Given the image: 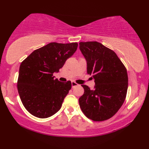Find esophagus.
I'll return each instance as SVG.
<instances>
[{"label": "esophagus", "instance_id": "34e87169", "mask_svg": "<svg viewBox=\"0 0 149 149\" xmlns=\"http://www.w3.org/2000/svg\"><path fill=\"white\" fill-rule=\"evenodd\" d=\"M78 86V84H77V83H75V81H72V88H74L75 86Z\"/></svg>", "mask_w": 149, "mask_h": 149}]
</instances>
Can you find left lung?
<instances>
[{"instance_id":"8db88e82","label":"left lung","mask_w":149,"mask_h":149,"mask_svg":"<svg viewBox=\"0 0 149 149\" xmlns=\"http://www.w3.org/2000/svg\"><path fill=\"white\" fill-rule=\"evenodd\" d=\"M79 49L87 62L88 74L95 79V88L82 85L79 98L84 114L95 121L107 120L121 108L126 96L128 77L124 65L113 51L98 42H81Z\"/></svg>"}]
</instances>
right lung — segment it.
Listing matches in <instances>:
<instances>
[{
  "instance_id": "right-lung-1",
  "label": "right lung",
  "mask_w": 149,
  "mask_h": 149,
  "mask_svg": "<svg viewBox=\"0 0 149 149\" xmlns=\"http://www.w3.org/2000/svg\"><path fill=\"white\" fill-rule=\"evenodd\" d=\"M77 43L51 42L33 51L19 67L17 90L27 111L38 118L55 114L70 90L72 82L54 79L68 58L76 51Z\"/></svg>"
}]
</instances>
